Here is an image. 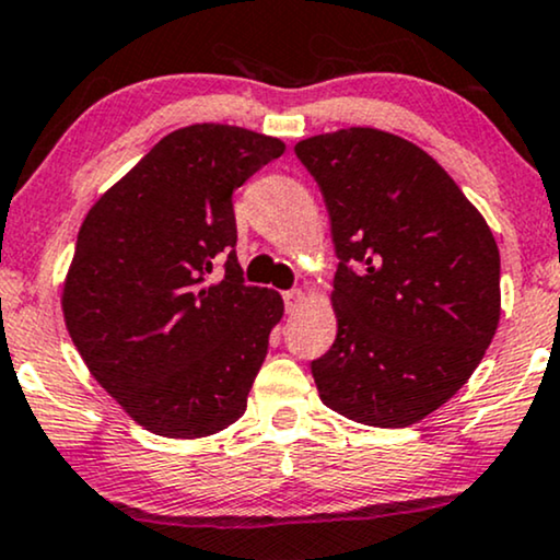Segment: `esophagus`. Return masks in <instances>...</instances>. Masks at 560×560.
<instances>
[{
  "instance_id": "obj_1",
  "label": "esophagus",
  "mask_w": 560,
  "mask_h": 560,
  "mask_svg": "<svg viewBox=\"0 0 560 560\" xmlns=\"http://www.w3.org/2000/svg\"><path fill=\"white\" fill-rule=\"evenodd\" d=\"M282 301H285V312L295 314L303 306V301H306V293H303V291H285V293H282Z\"/></svg>"
}]
</instances>
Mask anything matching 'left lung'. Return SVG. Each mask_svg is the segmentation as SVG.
<instances>
[{
    "label": "left lung",
    "instance_id": "1",
    "mask_svg": "<svg viewBox=\"0 0 560 560\" xmlns=\"http://www.w3.org/2000/svg\"><path fill=\"white\" fill-rule=\"evenodd\" d=\"M295 155L319 184L340 257L337 337L312 363L322 402L363 425L418 423L467 384L499 327L491 228L405 137L337 129Z\"/></svg>",
    "mask_w": 560,
    "mask_h": 560
}]
</instances>
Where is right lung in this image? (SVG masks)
I'll use <instances>...</instances> for the list:
<instances>
[{
  "instance_id": "add662e5",
  "label": "right lung",
  "mask_w": 560,
  "mask_h": 560,
  "mask_svg": "<svg viewBox=\"0 0 560 560\" xmlns=\"http://www.w3.org/2000/svg\"><path fill=\"white\" fill-rule=\"evenodd\" d=\"M282 153L278 137L191 124L82 220L61 285L67 332L144 431L205 439L244 416L285 306L278 291L241 280L233 191ZM220 253L226 275L210 281Z\"/></svg>"
}]
</instances>
